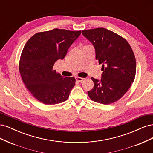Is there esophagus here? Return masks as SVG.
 Instances as JSON below:
<instances>
[{"label":"esophagus","mask_w":153,"mask_h":153,"mask_svg":"<svg viewBox=\"0 0 153 153\" xmlns=\"http://www.w3.org/2000/svg\"><path fill=\"white\" fill-rule=\"evenodd\" d=\"M75 79H76V81L79 82H82L83 80H84V78H81V77H78V76H76L75 77Z\"/></svg>","instance_id":"obj_1"}]
</instances>
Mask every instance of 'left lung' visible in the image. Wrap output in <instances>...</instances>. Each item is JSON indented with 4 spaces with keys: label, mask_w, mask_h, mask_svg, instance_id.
<instances>
[{
    "label": "left lung",
    "mask_w": 153,
    "mask_h": 153,
    "mask_svg": "<svg viewBox=\"0 0 153 153\" xmlns=\"http://www.w3.org/2000/svg\"><path fill=\"white\" fill-rule=\"evenodd\" d=\"M82 33L94 46L99 64H103L101 80L91 78L94 87L87 94L95 102L114 103L122 98L135 79L136 60L133 50L123 37L105 28Z\"/></svg>",
    "instance_id": "8db88e82"
}]
</instances>
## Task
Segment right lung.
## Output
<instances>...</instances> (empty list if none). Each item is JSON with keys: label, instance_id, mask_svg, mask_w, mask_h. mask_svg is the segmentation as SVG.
<instances>
[{"label": "right lung", "instance_id": "right-lung-1", "mask_svg": "<svg viewBox=\"0 0 153 153\" xmlns=\"http://www.w3.org/2000/svg\"><path fill=\"white\" fill-rule=\"evenodd\" d=\"M80 34L81 30L54 29L36 33L24 46L19 71L27 89L40 102L55 105L68 98L75 78L61 76L53 67L59 59L65 57Z\"/></svg>", "mask_w": 153, "mask_h": 153}]
</instances>
